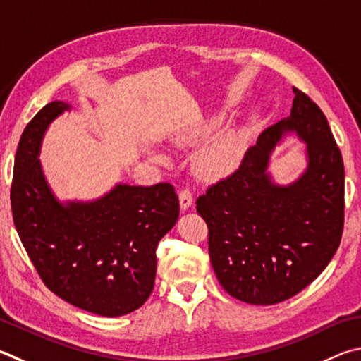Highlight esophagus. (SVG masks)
Returning <instances> with one entry per match:
<instances>
[{"label":"esophagus","instance_id":"esophagus-1","mask_svg":"<svg viewBox=\"0 0 361 361\" xmlns=\"http://www.w3.org/2000/svg\"><path fill=\"white\" fill-rule=\"evenodd\" d=\"M178 197H180V205L183 209H188L192 205V194L189 192V189H181Z\"/></svg>","mask_w":361,"mask_h":361}]
</instances>
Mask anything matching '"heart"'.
<instances>
[{"instance_id": "b5f03b06", "label": "heart", "mask_w": 361, "mask_h": 361, "mask_svg": "<svg viewBox=\"0 0 361 361\" xmlns=\"http://www.w3.org/2000/svg\"><path fill=\"white\" fill-rule=\"evenodd\" d=\"M219 124L221 120L212 118V120H208L203 126H200V129L195 130L192 137L194 139H203V137L212 134ZM243 137L237 130H228V133L219 135L200 153L197 161L200 173L212 180L231 175L238 167L241 158H243ZM159 159H162V156H159Z\"/></svg>"}]
</instances>
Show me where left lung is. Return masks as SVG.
<instances>
[{
	"instance_id": "left-lung-1",
	"label": "left lung",
	"mask_w": 361,
	"mask_h": 361,
	"mask_svg": "<svg viewBox=\"0 0 361 361\" xmlns=\"http://www.w3.org/2000/svg\"><path fill=\"white\" fill-rule=\"evenodd\" d=\"M290 116L267 128L240 167L195 202L208 226L216 278L233 298L276 305L310 286L339 247L344 227V164L322 110L293 88ZM307 143V170L290 185L266 172L282 135Z\"/></svg>"
}]
</instances>
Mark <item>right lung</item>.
Segmentation results:
<instances>
[{"mask_svg":"<svg viewBox=\"0 0 361 361\" xmlns=\"http://www.w3.org/2000/svg\"><path fill=\"white\" fill-rule=\"evenodd\" d=\"M69 109L54 101L26 124L11 186L14 224L51 292L97 316H124L153 292L156 247L178 219V195L170 183H120L97 200L61 203L42 173L39 149L49 124Z\"/></svg>","mask_w":361,"mask_h":361,"instance_id":"add662e5","label":"right lung"}]
</instances>
